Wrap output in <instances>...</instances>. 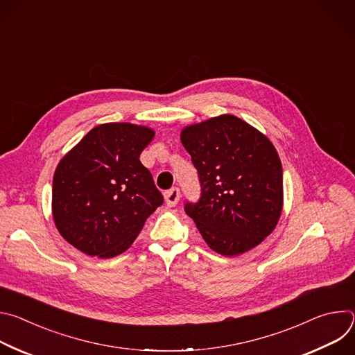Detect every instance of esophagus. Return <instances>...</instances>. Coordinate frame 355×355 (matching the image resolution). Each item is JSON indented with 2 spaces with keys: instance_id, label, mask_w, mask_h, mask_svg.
I'll use <instances>...</instances> for the list:
<instances>
[{
  "instance_id": "esophagus-1",
  "label": "esophagus",
  "mask_w": 355,
  "mask_h": 355,
  "mask_svg": "<svg viewBox=\"0 0 355 355\" xmlns=\"http://www.w3.org/2000/svg\"><path fill=\"white\" fill-rule=\"evenodd\" d=\"M164 200H166L167 207H170V208L175 207L180 202V189L178 188H171L170 191H167L164 193Z\"/></svg>"
}]
</instances>
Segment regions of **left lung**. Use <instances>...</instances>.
Listing matches in <instances>:
<instances>
[{
  "mask_svg": "<svg viewBox=\"0 0 355 355\" xmlns=\"http://www.w3.org/2000/svg\"><path fill=\"white\" fill-rule=\"evenodd\" d=\"M199 174L202 196L187 204L202 239L234 257L270 236L282 214V164L272 141L245 121L223 114L181 130Z\"/></svg>",
  "mask_w": 355,
  "mask_h": 355,
  "instance_id": "1",
  "label": "left lung"
}]
</instances>
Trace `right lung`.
Listing matches in <instances>:
<instances>
[{"label": "right lung", "instance_id": "right-lung-1", "mask_svg": "<svg viewBox=\"0 0 355 355\" xmlns=\"http://www.w3.org/2000/svg\"><path fill=\"white\" fill-rule=\"evenodd\" d=\"M155 135L143 125L103 123L59 162L52 189L53 222L62 237L84 254H122L163 204L139 159Z\"/></svg>", "mask_w": 355, "mask_h": 355}]
</instances>
